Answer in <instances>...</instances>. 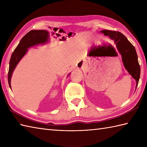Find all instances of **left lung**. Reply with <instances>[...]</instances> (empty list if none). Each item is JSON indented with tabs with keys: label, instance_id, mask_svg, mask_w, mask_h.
Listing matches in <instances>:
<instances>
[{
	"label": "left lung",
	"instance_id": "obj_1",
	"mask_svg": "<svg viewBox=\"0 0 147 147\" xmlns=\"http://www.w3.org/2000/svg\"><path fill=\"white\" fill-rule=\"evenodd\" d=\"M105 36H107L114 40L119 52L122 56L124 66L127 71L136 82V88L138 86L140 77V67L138 61V56L134 46L126 37L119 32L104 30L100 32Z\"/></svg>",
	"mask_w": 147,
	"mask_h": 147
}]
</instances>
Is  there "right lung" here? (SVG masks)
Instances as JSON below:
<instances>
[{
    "instance_id": "add662e5",
    "label": "right lung",
    "mask_w": 147,
    "mask_h": 147,
    "mask_svg": "<svg viewBox=\"0 0 147 147\" xmlns=\"http://www.w3.org/2000/svg\"><path fill=\"white\" fill-rule=\"evenodd\" d=\"M30 36H35V39L33 40H29V37ZM49 40V33L47 30H32L26 34L19 43L17 47L15 49L12 54L10 61H9V68L8 72V83L9 87L11 88V80L12 74L13 73L16 67L28 52V49L32 47L33 46L38 45L40 44H45ZM68 74L67 76L69 75Z\"/></svg>"
}]
</instances>
